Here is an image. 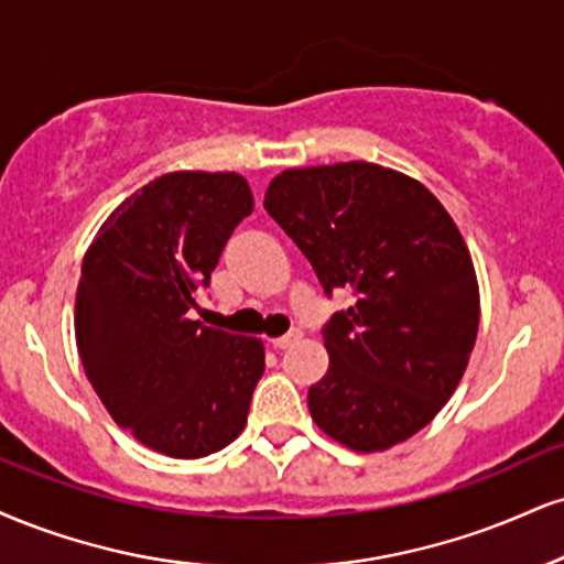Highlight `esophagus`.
Instances as JSON below:
<instances>
[{
	"label": "esophagus",
	"instance_id": "1",
	"mask_svg": "<svg viewBox=\"0 0 564 564\" xmlns=\"http://www.w3.org/2000/svg\"><path fill=\"white\" fill-rule=\"evenodd\" d=\"M302 338V330H291V334L281 336V338H273V347L275 349H289L291 344H296Z\"/></svg>",
	"mask_w": 564,
	"mask_h": 564
}]
</instances>
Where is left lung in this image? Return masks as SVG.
I'll return each mask as SVG.
<instances>
[{
	"instance_id": "left-lung-1",
	"label": "left lung",
	"mask_w": 564,
	"mask_h": 564,
	"mask_svg": "<svg viewBox=\"0 0 564 564\" xmlns=\"http://www.w3.org/2000/svg\"><path fill=\"white\" fill-rule=\"evenodd\" d=\"M264 209L325 294L357 296L323 328L328 372L307 393L317 429L365 454L415 436L463 381L478 336V278L452 215L420 181L362 160L278 173Z\"/></svg>"
}]
</instances>
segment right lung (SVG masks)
I'll return each instance as SVG.
<instances>
[{"mask_svg": "<svg viewBox=\"0 0 564 564\" xmlns=\"http://www.w3.org/2000/svg\"><path fill=\"white\" fill-rule=\"evenodd\" d=\"M239 173L175 171L101 223L76 291V344L112 420L175 459L220 452L247 425L264 347L188 317L247 215Z\"/></svg>", "mask_w": 564, "mask_h": 564, "instance_id": "right-lung-1", "label": "right lung"}]
</instances>
